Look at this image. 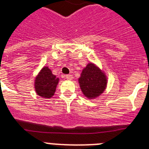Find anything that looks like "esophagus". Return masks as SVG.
I'll return each instance as SVG.
<instances>
[{"label": "esophagus", "mask_w": 149, "mask_h": 149, "mask_svg": "<svg viewBox=\"0 0 149 149\" xmlns=\"http://www.w3.org/2000/svg\"><path fill=\"white\" fill-rule=\"evenodd\" d=\"M65 78L67 80H72L73 78V76L72 74H66V75H65Z\"/></svg>", "instance_id": "1"}]
</instances>
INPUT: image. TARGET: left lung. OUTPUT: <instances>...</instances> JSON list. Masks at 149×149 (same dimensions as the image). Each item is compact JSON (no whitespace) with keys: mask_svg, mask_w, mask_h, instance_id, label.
<instances>
[{"mask_svg":"<svg viewBox=\"0 0 149 149\" xmlns=\"http://www.w3.org/2000/svg\"><path fill=\"white\" fill-rule=\"evenodd\" d=\"M78 82L82 93L89 99L102 94L107 84L105 74L92 63L83 69Z\"/></svg>","mask_w":149,"mask_h":149,"instance_id":"8db88e82","label":"left lung"}]
</instances>
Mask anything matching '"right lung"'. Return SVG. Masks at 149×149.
<instances>
[{
	"label": "right lung",
	"mask_w": 149,
	"mask_h": 149,
	"mask_svg": "<svg viewBox=\"0 0 149 149\" xmlns=\"http://www.w3.org/2000/svg\"><path fill=\"white\" fill-rule=\"evenodd\" d=\"M59 78L54 75L48 67H43L35 79V90L38 95L50 98L54 94Z\"/></svg>",
	"instance_id": "1"
}]
</instances>
